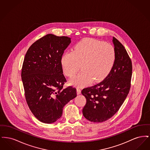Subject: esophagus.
<instances>
[{"label":"esophagus","mask_w":150,"mask_h":150,"mask_svg":"<svg viewBox=\"0 0 150 150\" xmlns=\"http://www.w3.org/2000/svg\"><path fill=\"white\" fill-rule=\"evenodd\" d=\"M80 93H81V89L79 88H77V94H80Z\"/></svg>","instance_id":"34e87169"}]
</instances>
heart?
<instances>
[{"instance_id":"heart-1","label":"heart","mask_w":150,"mask_h":150,"mask_svg":"<svg viewBox=\"0 0 150 150\" xmlns=\"http://www.w3.org/2000/svg\"><path fill=\"white\" fill-rule=\"evenodd\" d=\"M114 47L110 44L94 39H85L77 43L73 51L65 52L61 64L64 73L69 78L74 77L81 64L83 71L72 79L70 83L82 86L106 78L115 62Z\"/></svg>"}]
</instances>
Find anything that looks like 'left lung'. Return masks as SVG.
<instances>
[{"mask_svg": "<svg viewBox=\"0 0 150 150\" xmlns=\"http://www.w3.org/2000/svg\"><path fill=\"white\" fill-rule=\"evenodd\" d=\"M116 58L110 74L94 86L83 89L86 103L83 109L89 121L102 122L112 117L128 94L132 75V63L125 47L113 37Z\"/></svg>", "mask_w": 150, "mask_h": 150, "instance_id": "8db88e82", "label": "left lung"}]
</instances>
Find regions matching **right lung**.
I'll return each instance as SVG.
<instances>
[{
	"label": "right lung",
	"mask_w": 150,
	"mask_h": 150,
	"mask_svg": "<svg viewBox=\"0 0 150 150\" xmlns=\"http://www.w3.org/2000/svg\"><path fill=\"white\" fill-rule=\"evenodd\" d=\"M70 43L67 36L47 34L30 47L23 60L21 77L26 100L31 112L44 123L57 121L64 105L77 96L76 88H63L67 81L61 60Z\"/></svg>",
	"instance_id": "right-lung-1"
}]
</instances>
